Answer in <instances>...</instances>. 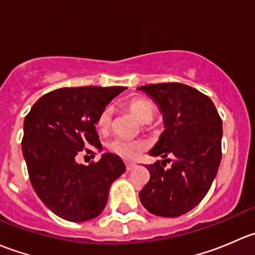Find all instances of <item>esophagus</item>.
Returning a JSON list of instances; mask_svg holds the SVG:
<instances>
[{"label":"esophagus","mask_w":255,"mask_h":255,"mask_svg":"<svg viewBox=\"0 0 255 255\" xmlns=\"http://www.w3.org/2000/svg\"><path fill=\"white\" fill-rule=\"evenodd\" d=\"M134 168H135V163H132V161H126V169H127L128 171H130Z\"/></svg>","instance_id":"esophagus-1"}]
</instances>
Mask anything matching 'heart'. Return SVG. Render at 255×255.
Instances as JSON below:
<instances>
[{
	"mask_svg": "<svg viewBox=\"0 0 255 255\" xmlns=\"http://www.w3.org/2000/svg\"><path fill=\"white\" fill-rule=\"evenodd\" d=\"M128 109L129 111L135 116L140 123H149L153 121L154 115V106L144 99H134L128 104ZM111 117H112V109L111 107H106L101 115L99 116L97 120V126L100 129L105 130L110 127L111 125ZM109 148L111 149L113 153L117 155L122 156L125 159H133L143 150V143L139 140H132L126 139L122 137H116L110 142Z\"/></svg>",
	"mask_w": 255,
	"mask_h": 255,
	"instance_id": "obj_1",
	"label": "heart"
}]
</instances>
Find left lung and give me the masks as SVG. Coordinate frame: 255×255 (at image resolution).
Returning <instances> with one entry per match:
<instances>
[{"label":"left lung","instance_id":"1","mask_svg":"<svg viewBox=\"0 0 255 255\" xmlns=\"http://www.w3.org/2000/svg\"><path fill=\"white\" fill-rule=\"evenodd\" d=\"M163 115L164 132L151 156L159 161L145 166L150 174L139 192L143 206L160 217H177L201 202L217 175L222 151V120L210 97L179 82L138 87ZM168 156L174 160L163 169Z\"/></svg>","mask_w":255,"mask_h":255}]
</instances>
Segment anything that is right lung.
Returning a JSON list of instances; mask_svg holds the SVG:
<instances>
[{
  "mask_svg": "<svg viewBox=\"0 0 255 255\" xmlns=\"http://www.w3.org/2000/svg\"><path fill=\"white\" fill-rule=\"evenodd\" d=\"M123 86L63 87L40 97L23 125L22 151L30 184L43 204L60 218L84 222L97 217L112 182L126 171L118 155L78 164L85 146L102 149L95 125Z\"/></svg>",
  "mask_w": 255,
  "mask_h": 255,
  "instance_id": "1",
  "label": "right lung"
}]
</instances>
